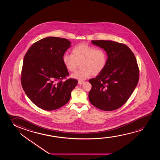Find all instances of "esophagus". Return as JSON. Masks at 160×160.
I'll use <instances>...</instances> for the list:
<instances>
[{
	"instance_id": "1",
	"label": "esophagus",
	"mask_w": 160,
	"mask_h": 160,
	"mask_svg": "<svg viewBox=\"0 0 160 160\" xmlns=\"http://www.w3.org/2000/svg\"><path fill=\"white\" fill-rule=\"evenodd\" d=\"M83 82H84V81H80V80L78 81V84L80 85H81L82 84H83Z\"/></svg>"
}]
</instances>
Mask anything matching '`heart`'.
I'll list each match as a JSON object with an SVG mask.
<instances>
[{"instance_id":"obj_1","label":"heart","mask_w":160,"mask_h":160,"mask_svg":"<svg viewBox=\"0 0 160 160\" xmlns=\"http://www.w3.org/2000/svg\"><path fill=\"white\" fill-rule=\"evenodd\" d=\"M72 54L65 53L62 61L66 69L75 72L80 63V70L72 75L74 79L80 81L88 79L91 75H97L103 72L107 66V53L102 48H96L85 43L75 46Z\"/></svg>"}]
</instances>
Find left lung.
Returning a JSON list of instances; mask_svg holds the SVG:
<instances>
[{"mask_svg": "<svg viewBox=\"0 0 160 160\" xmlns=\"http://www.w3.org/2000/svg\"><path fill=\"white\" fill-rule=\"evenodd\" d=\"M107 53V66L96 78L89 80L91 103L104 111L118 109L125 104L137 85L139 68L136 57L125 44L110 40H92Z\"/></svg>", "mask_w": 160, "mask_h": 160, "instance_id": "1", "label": "left lung"}]
</instances>
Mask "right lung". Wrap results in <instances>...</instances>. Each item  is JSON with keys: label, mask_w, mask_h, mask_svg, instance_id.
I'll return each instance as SVG.
<instances>
[{"label": "right lung", "mask_w": 160, "mask_h": 160, "mask_svg": "<svg viewBox=\"0 0 160 160\" xmlns=\"http://www.w3.org/2000/svg\"><path fill=\"white\" fill-rule=\"evenodd\" d=\"M71 42L61 38H45L32 45L23 59L21 84L25 93L35 105L53 110L68 103L78 80L69 79L62 61Z\"/></svg>", "instance_id": "right-lung-1"}]
</instances>
